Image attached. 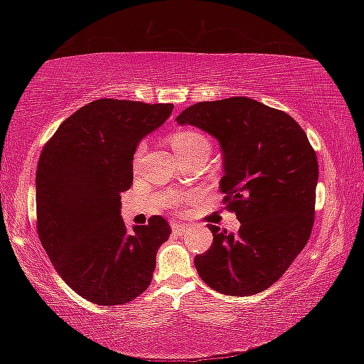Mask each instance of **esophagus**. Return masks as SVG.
Returning <instances> with one entry per match:
<instances>
[{"mask_svg":"<svg viewBox=\"0 0 364 364\" xmlns=\"http://www.w3.org/2000/svg\"><path fill=\"white\" fill-rule=\"evenodd\" d=\"M171 231H173L175 234H178V236H180V234H184V232L188 231V226H184L181 223H173V225H171Z\"/></svg>","mask_w":364,"mask_h":364,"instance_id":"obj_1","label":"esophagus"}]
</instances>
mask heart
Returning <instances> with one entry per match:
<instances>
[{
	"instance_id": "obj_1",
	"label": "heart",
	"mask_w": 364,
	"mask_h": 364,
	"mask_svg": "<svg viewBox=\"0 0 364 364\" xmlns=\"http://www.w3.org/2000/svg\"><path fill=\"white\" fill-rule=\"evenodd\" d=\"M171 144H173L178 156H186V154L199 149L202 146H208V141L205 139L204 134H200L196 130H181L171 136ZM144 147L146 143H141L138 146L136 152H134V160L141 157V154L144 152Z\"/></svg>"
}]
</instances>
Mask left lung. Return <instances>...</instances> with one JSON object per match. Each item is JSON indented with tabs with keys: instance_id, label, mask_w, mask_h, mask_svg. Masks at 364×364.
Listing matches in <instances>:
<instances>
[{
	"instance_id": "8db88e82",
	"label": "left lung",
	"mask_w": 364,
	"mask_h": 364,
	"mask_svg": "<svg viewBox=\"0 0 364 364\" xmlns=\"http://www.w3.org/2000/svg\"><path fill=\"white\" fill-rule=\"evenodd\" d=\"M218 141L220 181L239 232L208 225L213 244L194 264L217 292L247 297L273 286L308 242L318 183V160L291 115L245 96L197 102L176 117Z\"/></svg>"
}]
</instances>
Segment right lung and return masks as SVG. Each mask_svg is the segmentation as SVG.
I'll use <instances>...</instances> for the list:
<instances>
[{"label":"right lung","mask_w":364,"mask_h":364,"mask_svg":"<svg viewBox=\"0 0 364 364\" xmlns=\"http://www.w3.org/2000/svg\"><path fill=\"white\" fill-rule=\"evenodd\" d=\"M173 104L97 100L60 123L36 167V228L65 284L96 305L128 304L151 284L167 220L127 230L120 193L133 183L139 141Z\"/></svg>","instance_id":"add662e5"}]
</instances>
